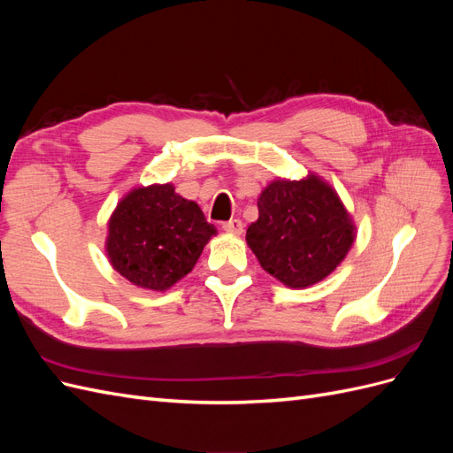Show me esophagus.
<instances>
[{
  "label": "esophagus",
  "instance_id": "34e87169",
  "mask_svg": "<svg viewBox=\"0 0 453 453\" xmlns=\"http://www.w3.org/2000/svg\"><path fill=\"white\" fill-rule=\"evenodd\" d=\"M223 230L228 232V234H242L243 232V223L240 221V219H230V221L223 223Z\"/></svg>",
  "mask_w": 453,
  "mask_h": 453
}]
</instances>
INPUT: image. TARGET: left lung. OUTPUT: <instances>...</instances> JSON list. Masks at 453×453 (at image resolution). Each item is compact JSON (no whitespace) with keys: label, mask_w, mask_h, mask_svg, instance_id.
Wrapping results in <instances>:
<instances>
[{"label":"left lung","mask_w":453,"mask_h":453,"mask_svg":"<svg viewBox=\"0 0 453 453\" xmlns=\"http://www.w3.org/2000/svg\"><path fill=\"white\" fill-rule=\"evenodd\" d=\"M250 225L251 251L273 278L308 287L331 273L353 243V225L334 190L310 175L303 181H273Z\"/></svg>","instance_id":"obj_1"}]
</instances>
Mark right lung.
I'll return each mask as SVG.
<instances>
[{
	"mask_svg": "<svg viewBox=\"0 0 453 453\" xmlns=\"http://www.w3.org/2000/svg\"><path fill=\"white\" fill-rule=\"evenodd\" d=\"M215 234L198 203L172 185L135 188L109 221L107 255L115 270L143 289L164 291L193 270Z\"/></svg>",
	"mask_w": 453,
	"mask_h": 453,
	"instance_id": "add662e5",
	"label": "right lung"
}]
</instances>
